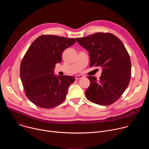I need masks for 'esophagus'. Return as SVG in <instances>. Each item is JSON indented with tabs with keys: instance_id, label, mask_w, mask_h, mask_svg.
Returning a JSON list of instances; mask_svg holds the SVG:
<instances>
[{
	"instance_id": "obj_1",
	"label": "esophagus",
	"mask_w": 149,
	"mask_h": 149,
	"mask_svg": "<svg viewBox=\"0 0 149 149\" xmlns=\"http://www.w3.org/2000/svg\"><path fill=\"white\" fill-rule=\"evenodd\" d=\"M82 78H83V76L81 75H78L75 76V79H81Z\"/></svg>"
}]
</instances>
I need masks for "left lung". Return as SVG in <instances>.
Masks as SVG:
<instances>
[{
  "mask_svg": "<svg viewBox=\"0 0 149 149\" xmlns=\"http://www.w3.org/2000/svg\"><path fill=\"white\" fill-rule=\"evenodd\" d=\"M76 40L88 51L90 66L102 68L99 80L87 77L90 85L86 91L87 98L101 105L114 103L127 89L131 78V61L123 42L113 34L102 32Z\"/></svg>",
  "mask_w": 149,
  "mask_h": 149,
  "instance_id": "1",
  "label": "left lung"
}]
</instances>
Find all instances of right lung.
<instances>
[{
    "label": "right lung",
    "mask_w": 149,
    "mask_h": 149,
    "mask_svg": "<svg viewBox=\"0 0 149 149\" xmlns=\"http://www.w3.org/2000/svg\"><path fill=\"white\" fill-rule=\"evenodd\" d=\"M76 42L74 38L41 35L31 45L21 62L20 77L26 97L38 107L51 109L64 101L75 78L55 75V64L62 54Z\"/></svg>",
    "instance_id": "right-lung-1"
}]
</instances>
